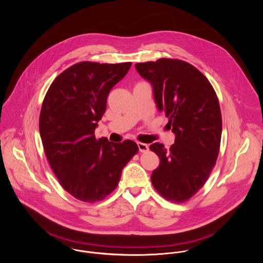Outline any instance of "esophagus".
<instances>
[{
  "mask_svg": "<svg viewBox=\"0 0 263 263\" xmlns=\"http://www.w3.org/2000/svg\"><path fill=\"white\" fill-rule=\"evenodd\" d=\"M138 148H139V151L142 152V153L149 150V146L144 144V143H138Z\"/></svg>",
  "mask_w": 263,
  "mask_h": 263,
  "instance_id": "obj_1",
  "label": "esophagus"
}]
</instances>
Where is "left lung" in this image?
<instances>
[{
  "mask_svg": "<svg viewBox=\"0 0 263 263\" xmlns=\"http://www.w3.org/2000/svg\"><path fill=\"white\" fill-rule=\"evenodd\" d=\"M135 67L150 82L156 106L175 135L169 150L159 143L150 146L160 159L152 184L170 201H186L203 186L219 155L222 115L217 94L203 74L180 60L160 59Z\"/></svg>",
  "mask_w": 263,
  "mask_h": 263,
  "instance_id": "1",
  "label": "left lung"
}]
</instances>
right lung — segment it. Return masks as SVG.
<instances>
[{"label": "right lung", "instance_id": "right-lung-1", "mask_svg": "<svg viewBox=\"0 0 263 263\" xmlns=\"http://www.w3.org/2000/svg\"><path fill=\"white\" fill-rule=\"evenodd\" d=\"M130 66L76 64L55 78L44 97L39 116L43 149L61 185L79 200L95 202L110 194L139 151L134 141L113 144L94 135L110 90Z\"/></svg>", "mask_w": 263, "mask_h": 263}]
</instances>
